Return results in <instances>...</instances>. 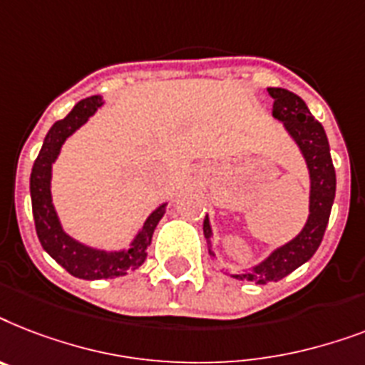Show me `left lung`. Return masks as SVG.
Instances as JSON below:
<instances>
[{"label": "left lung", "instance_id": "obj_1", "mask_svg": "<svg viewBox=\"0 0 365 365\" xmlns=\"http://www.w3.org/2000/svg\"><path fill=\"white\" fill-rule=\"evenodd\" d=\"M267 92L273 98V116L284 124L287 132L298 143L303 158L307 162L309 175H311V196H309L307 224L298 237L273 250L260 265H256L250 271H241L237 275H232L239 281H255L258 284L281 281L294 269H298L299 265L311 260V256L322 243L335 197V169L331 164L330 145L322 124L314 120L305 101L290 90L267 88ZM203 235L207 243H211V224L207 217L203 220Z\"/></svg>", "mask_w": 365, "mask_h": 365}]
</instances>
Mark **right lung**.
Masks as SVG:
<instances>
[{
    "mask_svg": "<svg viewBox=\"0 0 365 365\" xmlns=\"http://www.w3.org/2000/svg\"><path fill=\"white\" fill-rule=\"evenodd\" d=\"M101 103L103 101L100 96H92V98L78 101L63 120H58L48 130L30 177L35 232H37L43 249L62 265L67 273H71L73 277H78V279H86V281L115 279V277L126 275L128 271L139 267L147 258V247L153 241L154 228L158 226L160 218L164 217L165 212L164 203L147 218V222L143 224L141 232L133 239L132 249L120 250V252L90 249L86 245L69 237L60 226L51 196L52 164L58 158L63 141L75 130L83 126L84 122L98 110V107H101Z\"/></svg>",
    "mask_w": 365,
    "mask_h": 365,
    "instance_id": "1",
    "label": "right lung"
}]
</instances>
